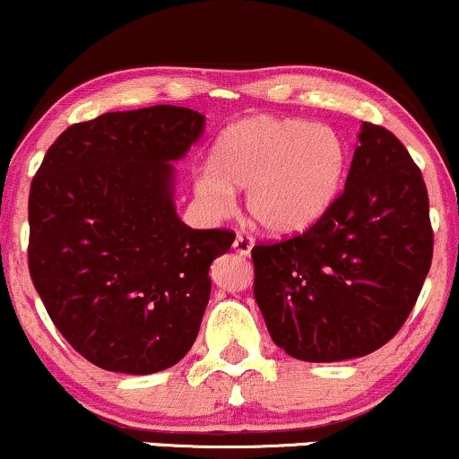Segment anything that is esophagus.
Returning a JSON list of instances; mask_svg holds the SVG:
<instances>
[{
  "mask_svg": "<svg viewBox=\"0 0 459 459\" xmlns=\"http://www.w3.org/2000/svg\"><path fill=\"white\" fill-rule=\"evenodd\" d=\"M254 245H255V238L251 234H245V231H240L234 240L236 254H240V255H249L251 249H254Z\"/></svg>",
  "mask_w": 459,
  "mask_h": 459,
  "instance_id": "1",
  "label": "esophagus"
}]
</instances>
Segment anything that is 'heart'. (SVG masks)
Here are the masks:
<instances>
[{
	"mask_svg": "<svg viewBox=\"0 0 459 459\" xmlns=\"http://www.w3.org/2000/svg\"><path fill=\"white\" fill-rule=\"evenodd\" d=\"M347 171V149L336 132L288 118L254 117L219 136L212 167L195 178V190L216 212L234 208L231 186L247 188V208L275 234L316 223L336 202Z\"/></svg>",
	"mask_w": 459,
	"mask_h": 459,
	"instance_id": "heart-1",
	"label": "heart"
}]
</instances>
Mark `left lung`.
Masks as SVG:
<instances>
[{
    "instance_id": "8db88e82",
    "label": "left lung",
    "mask_w": 459,
    "mask_h": 459,
    "mask_svg": "<svg viewBox=\"0 0 459 459\" xmlns=\"http://www.w3.org/2000/svg\"><path fill=\"white\" fill-rule=\"evenodd\" d=\"M358 138L332 208L301 234L251 249L273 342L306 362L359 358L393 341L434 255L429 197L408 149L375 123Z\"/></svg>"
}]
</instances>
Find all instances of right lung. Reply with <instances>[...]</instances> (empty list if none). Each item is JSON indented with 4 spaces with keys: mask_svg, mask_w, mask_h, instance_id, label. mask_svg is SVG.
<instances>
[{
    "mask_svg": "<svg viewBox=\"0 0 459 459\" xmlns=\"http://www.w3.org/2000/svg\"><path fill=\"white\" fill-rule=\"evenodd\" d=\"M202 130L190 108L106 112L66 127L34 175L30 277L56 329L95 367L158 373L197 338L210 264L236 238L175 214L171 160Z\"/></svg>",
    "mask_w": 459,
    "mask_h": 459,
    "instance_id": "obj_1",
    "label": "right lung"
}]
</instances>
